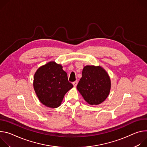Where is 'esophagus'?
<instances>
[{"instance_id":"34e87169","label":"esophagus","mask_w":147,"mask_h":147,"mask_svg":"<svg viewBox=\"0 0 147 147\" xmlns=\"http://www.w3.org/2000/svg\"><path fill=\"white\" fill-rule=\"evenodd\" d=\"M72 84H73V85L74 86V87H76V86H77V84H78V81H77V80L75 81V82H74L72 83Z\"/></svg>"}]
</instances>
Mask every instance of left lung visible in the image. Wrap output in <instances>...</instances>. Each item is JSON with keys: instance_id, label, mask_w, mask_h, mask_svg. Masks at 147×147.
Masks as SVG:
<instances>
[{"instance_id": "obj_1", "label": "left lung", "mask_w": 147, "mask_h": 147, "mask_svg": "<svg viewBox=\"0 0 147 147\" xmlns=\"http://www.w3.org/2000/svg\"><path fill=\"white\" fill-rule=\"evenodd\" d=\"M111 82L107 73L100 67L87 65L76 86L86 102L91 105L100 104L107 98Z\"/></svg>"}]
</instances>
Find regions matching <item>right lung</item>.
<instances>
[{"label": "right lung", "mask_w": 147, "mask_h": 147, "mask_svg": "<svg viewBox=\"0 0 147 147\" xmlns=\"http://www.w3.org/2000/svg\"><path fill=\"white\" fill-rule=\"evenodd\" d=\"M33 86L40 101L51 108L59 106L65 94L73 87L62 67L55 62H48L37 69Z\"/></svg>", "instance_id": "right-lung-1"}]
</instances>
